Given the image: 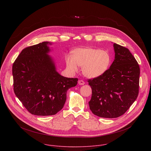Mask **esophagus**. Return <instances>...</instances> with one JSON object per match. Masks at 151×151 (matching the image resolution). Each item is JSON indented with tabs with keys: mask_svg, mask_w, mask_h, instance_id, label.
<instances>
[{
	"mask_svg": "<svg viewBox=\"0 0 151 151\" xmlns=\"http://www.w3.org/2000/svg\"><path fill=\"white\" fill-rule=\"evenodd\" d=\"M78 83H79V85H83L85 84V82H84L83 81H82V80H79V81H78Z\"/></svg>",
	"mask_w": 151,
	"mask_h": 151,
	"instance_id": "34e87169",
	"label": "esophagus"
}]
</instances>
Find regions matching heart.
Segmentation results:
<instances>
[{"label":"heart","mask_w":151,"mask_h":151,"mask_svg":"<svg viewBox=\"0 0 151 151\" xmlns=\"http://www.w3.org/2000/svg\"><path fill=\"white\" fill-rule=\"evenodd\" d=\"M66 66L72 73L82 68L83 75L88 78H96L104 75L109 69L112 57L109 51L93 48H80L72 51V57L65 58Z\"/></svg>","instance_id":"obj_1"}]
</instances>
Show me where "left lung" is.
Masks as SVG:
<instances>
[{
  "label": "left lung",
  "instance_id": "8db88e82",
  "mask_svg": "<svg viewBox=\"0 0 151 151\" xmlns=\"http://www.w3.org/2000/svg\"><path fill=\"white\" fill-rule=\"evenodd\" d=\"M115 60L102 76L89 79L92 112L101 118H115L130 108L139 94L140 68L128 49L114 44Z\"/></svg>",
  "mask_w": 151,
  "mask_h": 151
}]
</instances>
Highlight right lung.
I'll return each mask as SVG.
<instances>
[{
	"label": "right lung",
	"instance_id": "right-lung-1",
	"mask_svg": "<svg viewBox=\"0 0 151 151\" xmlns=\"http://www.w3.org/2000/svg\"><path fill=\"white\" fill-rule=\"evenodd\" d=\"M50 42L27 47L12 66L14 91L32 114L49 116L62 109L68 90L77 85L78 78H68L57 71L54 59L48 55Z\"/></svg>",
	"mask_w": 151,
	"mask_h": 151
}]
</instances>
